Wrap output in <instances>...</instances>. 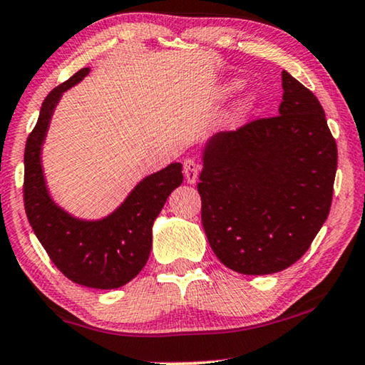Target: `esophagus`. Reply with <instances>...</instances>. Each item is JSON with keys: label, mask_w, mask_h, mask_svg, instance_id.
<instances>
[{"label": "esophagus", "mask_w": 365, "mask_h": 365, "mask_svg": "<svg viewBox=\"0 0 365 365\" xmlns=\"http://www.w3.org/2000/svg\"><path fill=\"white\" fill-rule=\"evenodd\" d=\"M198 173H200V167L193 159H187L183 162V175L187 183L193 185L198 180Z\"/></svg>", "instance_id": "esophagus-1"}]
</instances>
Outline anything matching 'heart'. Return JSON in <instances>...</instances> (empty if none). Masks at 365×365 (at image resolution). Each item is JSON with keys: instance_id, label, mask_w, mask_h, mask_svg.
Returning a JSON list of instances; mask_svg holds the SVG:
<instances>
[{"instance_id": "b5f03b06", "label": "heart", "mask_w": 365, "mask_h": 365, "mask_svg": "<svg viewBox=\"0 0 365 365\" xmlns=\"http://www.w3.org/2000/svg\"><path fill=\"white\" fill-rule=\"evenodd\" d=\"M239 88H240L239 81H230V83L222 86L221 92H222V96H230V94H234V92H235L237 89H239ZM253 102H255V99H253L252 96L245 97V99L242 101V103H240V110H242V112H247V110H250V108L253 107Z\"/></svg>"}]
</instances>
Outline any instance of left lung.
I'll list each match as a JSON object with an SVG mask.
<instances>
[{
	"instance_id": "1",
	"label": "left lung",
	"mask_w": 365,
	"mask_h": 365,
	"mask_svg": "<svg viewBox=\"0 0 365 365\" xmlns=\"http://www.w3.org/2000/svg\"><path fill=\"white\" fill-rule=\"evenodd\" d=\"M279 115L212 135L198 192L207 242L227 268L273 274L309 250L327 221L336 141L314 92L282 71Z\"/></svg>"
}]
</instances>
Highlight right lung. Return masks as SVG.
Instances as JSON below:
<instances>
[{
  "mask_svg": "<svg viewBox=\"0 0 365 365\" xmlns=\"http://www.w3.org/2000/svg\"><path fill=\"white\" fill-rule=\"evenodd\" d=\"M83 68L43 101L36 128L26 143L24 205L29 224L58 269L76 284L117 289L146 264L153 247V224L169 195L183 182L182 164L144 177L123 203L102 219H81L55 203L45 182L42 146L63 92L88 76Z\"/></svg>",
  "mask_w": 365,
  "mask_h": 365,
  "instance_id": "1",
  "label": "right lung"
}]
</instances>
